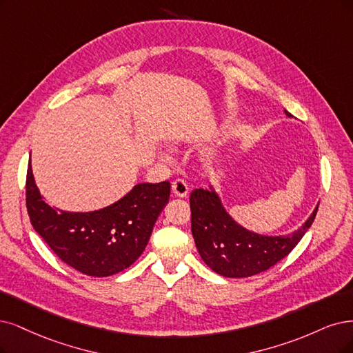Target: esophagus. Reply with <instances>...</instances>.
<instances>
[{"label": "esophagus", "instance_id": "obj_1", "mask_svg": "<svg viewBox=\"0 0 353 353\" xmlns=\"http://www.w3.org/2000/svg\"><path fill=\"white\" fill-rule=\"evenodd\" d=\"M172 192H173L174 196L186 198L188 193H189V188H188V185H186V181L181 180V179L174 180L173 185H172Z\"/></svg>", "mask_w": 353, "mask_h": 353}]
</instances>
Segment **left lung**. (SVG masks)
<instances>
[{"instance_id":"left-lung-1","label":"left lung","mask_w":353,"mask_h":353,"mask_svg":"<svg viewBox=\"0 0 353 353\" xmlns=\"http://www.w3.org/2000/svg\"><path fill=\"white\" fill-rule=\"evenodd\" d=\"M285 113L292 117L288 110ZM317 208L290 236H262L237 224L212 186L211 190L194 189L190 194L192 236L202 260L218 275L249 278L275 266L294 250L314 221Z\"/></svg>"}]
</instances>
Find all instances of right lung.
Here are the masks:
<instances>
[{
	"instance_id": "right-lung-1",
	"label": "right lung",
	"mask_w": 353,
	"mask_h": 353,
	"mask_svg": "<svg viewBox=\"0 0 353 353\" xmlns=\"http://www.w3.org/2000/svg\"><path fill=\"white\" fill-rule=\"evenodd\" d=\"M168 198V181L139 183L103 210L61 211L45 202L28 167L26 206L34 231L62 262L88 276H112L132 265Z\"/></svg>"
}]
</instances>
